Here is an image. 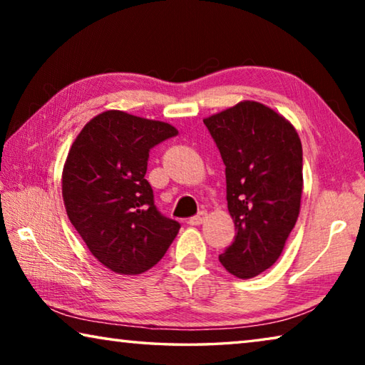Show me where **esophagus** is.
<instances>
[{
    "label": "esophagus",
    "instance_id": "34e87169",
    "mask_svg": "<svg viewBox=\"0 0 365 365\" xmlns=\"http://www.w3.org/2000/svg\"><path fill=\"white\" fill-rule=\"evenodd\" d=\"M206 217H207V212H206V211H201L200 214L195 215V217L190 219V224H191V225H201L202 222L206 220Z\"/></svg>",
    "mask_w": 365,
    "mask_h": 365
}]
</instances>
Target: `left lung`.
Returning a JSON list of instances; mask_svg holds the SVG:
<instances>
[{"label":"left lung","mask_w":365,"mask_h":365,"mask_svg":"<svg viewBox=\"0 0 365 365\" xmlns=\"http://www.w3.org/2000/svg\"><path fill=\"white\" fill-rule=\"evenodd\" d=\"M202 122L225 164L228 212L237 230L219 261L238 279H252L277 262L298 220L299 135L292 122L257 101H240Z\"/></svg>","instance_id":"8db88e82"}]
</instances>
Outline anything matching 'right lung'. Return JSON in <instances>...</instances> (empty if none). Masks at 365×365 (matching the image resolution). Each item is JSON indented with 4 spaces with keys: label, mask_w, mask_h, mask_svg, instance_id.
Segmentation results:
<instances>
[{
    "label": "right lung",
    "mask_w": 365,
    "mask_h": 365,
    "mask_svg": "<svg viewBox=\"0 0 365 365\" xmlns=\"http://www.w3.org/2000/svg\"><path fill=\"white\" fill-rule=\"evenodd\" d=\"M175 135L168 122L110 109L86 123L67 154V215L91 255L115 274L151 269L180 230L154 206L145 178L151 148Z\"/></svg>",
    "instance_id": "add662e5"
}]
</instances>
